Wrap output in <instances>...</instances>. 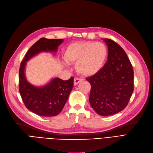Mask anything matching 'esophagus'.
I'll return each instance as SVG.
<instances>
[{
	"label": "esophagus",
	"mask_w": 153,
	"mask_h": 153,
	"mask_svg": "<svg viewBox=\"0 0 153 153\" xmlns=\"http://www.w3.org/2000/svg\"><path fill=\"white\" fill-rule=\"evenodd\" d=\"M82 81V79L78 78H75L74 79V85H76L78 83L81 82Z\"/></svg>",
	"instance_id": "esophagus-1"
}]
</instances>
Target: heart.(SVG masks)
I'll return each instance as SVG.
<instances>
[{"mask_svg":"<svg viewBox=\"0 0 153 153\" xmlns=\"http://www.w3.org/2000/svg\"><path fill=\"white\" fill-rule=\"evenodd\" d=\"M107 55V47L102 42H80L67 47L63 57L68 63H76L78 73L90 76L103 68Z\"/></svg>","mask_w":153,"mask_h":153,"instance_id":"b5f03b06","label":"heart"}]
</instances>
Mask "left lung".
Returning <instances> with one entry per match:
<instances>
[{"mask_svg":"<svg viewBox=\"0 0 153 153\" xmlns=\"http://www.w3.org/2000/svg\"><path fill=\"white\" fill-rule=\"evenodd\" d=\"M107 62L103 68L86 80L91 85L89 102L100 115L120 112L128 104L134 91V71L124 50L110 39Z\"/></svg>","mask_w":153,"mask_h":153,"instance_id":"1","label":"left lung"}]
</instances>
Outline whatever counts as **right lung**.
I'll list each match as a JSON object with an SVG mask.
<instances>
[{
  "mask_svg": "<svg viewBox=\"0 0 153 153\" xmlns=\"http://www.w3.org/2000/svg\"><path fill=\"white\" fill-rule=\"evenodd\" d=\"M63 41V39H39L29 48L21 63L19 87L21 98L27 109L40 116L53 117L61 112L73 87L74 78L71 77L68 80H63L54 78L44 86H34L26 80V62L41 52H56Z\"/></svg>",
  "mask_w": 153,
  "mask_h": 153,
  "instance_id": "obj_1",
  "label": "right lung"
}]
</instances>
